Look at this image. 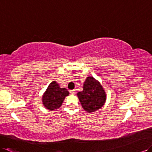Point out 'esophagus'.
<instances>
[{
	"label": "esophagus",
	"instance_id": "34e87169",
	"mask_svg": "<svg viewBox=\"0 0 152 152\" xmlns=\"http://www.w3.org/2000/svg\"><path fill=\"white\" fill-rule=\"evenodd\" d=\"M69 92H70V94H72V95H75V90H70Z\"/></svg>",
	"mask_w": 152,
	"mask_h": 152
}]
</instances>
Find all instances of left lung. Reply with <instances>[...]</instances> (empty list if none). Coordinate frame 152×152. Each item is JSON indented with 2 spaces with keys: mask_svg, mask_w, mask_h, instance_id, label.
<instances>
[{
  "mask_svg": "<svg viewBox=\"0 0 152 152\" xmlns=\"http://www.w3.org/2000/svg\"><path fill=\"white\" fill-rule=\"evenodd\" d=\"M83 108L88 113L101 108L106 99L105 91L99 81L88 77L83 85V91L77 93Z\"/></svg>",
  "mask_w": 152,
  "mask_h": 152,
  "instance_id": "1",
  "label": "left lung"
}]
</instances>
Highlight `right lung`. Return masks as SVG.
<instances>
[{
  "label": "right lung",
  "instance_id": "right-lung-1",
  "mask_svg": "<svg viewBox=\"0 0 152 152\" xmlns=\"http://www.w3.org/2000/svg\"><path fill=\"white\" fill-rule=\"evenodd\" d=\"M69 91L65 88H61L56 81L51 82L42 95V104L46 108L51 111L61 106Z\"/></svg>",
  "mask_w": 152,
  "mask_h": 152
}]
</instances>
